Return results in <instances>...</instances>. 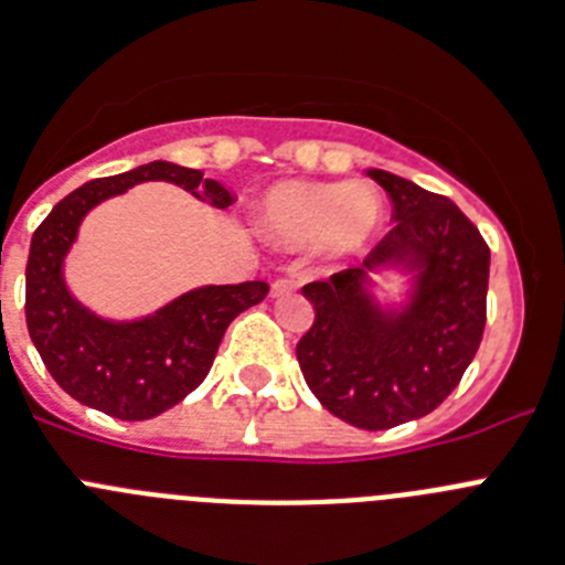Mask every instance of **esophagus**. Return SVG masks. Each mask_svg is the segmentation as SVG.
<instances>
[{
    "instance_id": "34e87169",
    "label": "esophagus",
    "mask_w": 565,
    "mask_h": 565,
    "mask_svg": "<svg viewBox=\"0 0 565 565\" xmlns=\"http://www.w3.org/2000/svg\"><path fill=\"white\" fill-rule=\"evenodd\" d=\"M295 289H298V281H295V278H276V281H273V298L292 295Z\"/></svg>"
}]
</instances>
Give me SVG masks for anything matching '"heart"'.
I'll return each mask as SVG.
<instances>
[{"instance_id": "1", "label": "heart", "mask_w": 565, "mask_h": 565, "mask_svg": "<svg viewBox=\"0 0 565 565\" xmlns=\"http://www.w3.org/2000/svg\"><path fill=\"white\" fill-rule=\"evenodd\" d=\"M258 231L273 245H315L329 262H345L369 247L383 222V200L365 182H281L256 211Z\"/></svg>"}]
</instances>
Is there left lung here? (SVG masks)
<instances>
[{"label":"left lung","mask_w":565,"mask_h":565,"mask_svg":"<svg viewBox=\"0 0 565 565\" xmlns=\"http://www.w3.org/2000/svg\"><path fill=\"white\" fill-rule=\"evenodd\" d=\"M396 222L365 262L301 289L315 323L295 354L320 405L363 430L419 419L445 403L479 352L490 247L447 200L391 171L369 169ZM399 269L406 301L383 308L367 276Z\"/></svg>","instance_id":"1"}]
</instances>
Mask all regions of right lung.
Instances as JSON below:
<instances>
[{"instance_id":"add662e5","label":"right lung","mask_w":565,"mask_h":565,"mask_svg":"<svg viewBox=\"0 0 565 565\" xmlns=\"http://www.w3.org/2000/svg\"><path fill=\"white\" fill-rule=\"evenodd\" d=\"M151 180L174 182L213 207L233 205L231 191L202 171L146 162L64 196L35 227L24 273L28 332L55 383L81 405L126 422L151 419L182 403L207 377L231 320L270 292L267 281L207 284L137 320H109L84 307L64 281V258L81 222L109 196Z\"/></svg>"}]
</instances>
